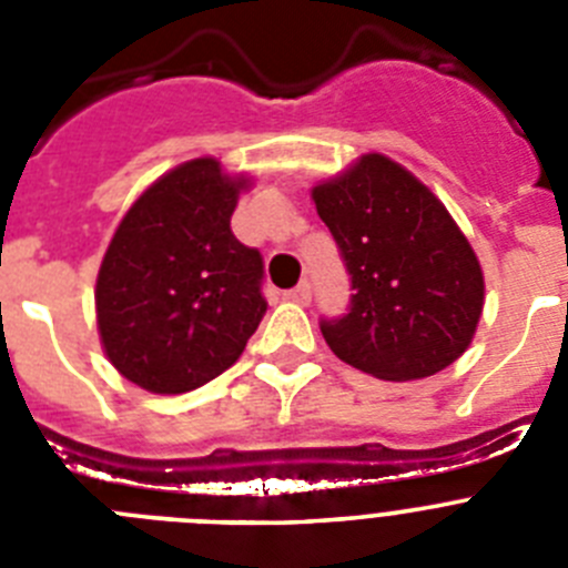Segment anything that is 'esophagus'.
Masks as SVG:
<instances>
[{
	"label": "esophagus",
	"mask_w": 568,
	"mask_h": 568,
	"mask_svg": "<svg viewBox=\"0 0 568 568\" xmlns=\"http://www.w3.org/2000/svg\"><path fill=\"white\" fill-rule=\"evenodd\" d=\"M287 298L295 301V304H310V298H313V290H310V281H301L298 287L290 290Z\"/></svg>",
	"instance_id": "34e87169"
}]
</instances>
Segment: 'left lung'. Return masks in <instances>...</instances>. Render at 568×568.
I'll return each instance as SVG.
<instances>
[{
    "label": "left lung",
    "mask_w": 568,
    "mask_h": 568,
    "mask_svg": "<svg viewBox=\"0 0 568 568\" xmlns=\"http://www.w3.org/2000/svg\"><path fill=\"white\" fill-rule=\"evenodd\" d=\"M353 275L349 313L321 321L344 364L418 381L466 353L484 313V270L438 195L398 162L361 155L313 187Z\"/></svg>",
    "instance_id": "obj_1"
}]
</instances>
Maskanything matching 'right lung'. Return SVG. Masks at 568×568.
Masks as SVG:
<instances>
[{
    "instance_id": "right-lung-1",
    "label": "right lung",
    "mask_w": 568,
    "mask_h": 568,
    "mask_svg": "<svg viewBox=\"0 0 568 568\" xmlns=\"http://www.w3.org/2000/svg\"><path fill=\"white\" fill-rule=\"evenodd\" d=\"M250 175L190 159L144 190L115 227L97 275L110 364L155 395L199 389L239 361L258 329L264 261L230 230Z\"/></svg>"
}]
</instances>
